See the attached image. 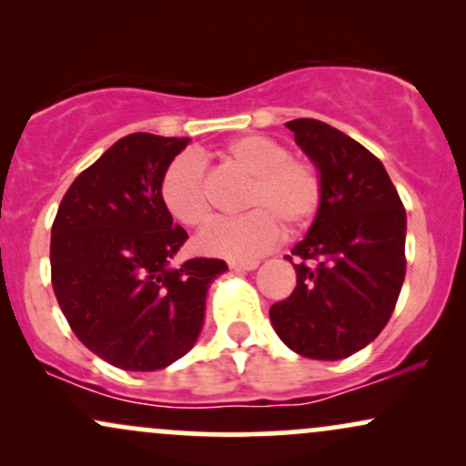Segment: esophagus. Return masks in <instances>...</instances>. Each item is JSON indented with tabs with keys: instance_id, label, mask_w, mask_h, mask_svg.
<instances>
[{
	"instance_id": "esophagus-1",
	"label": "esophagus",
	"mask_w": 466,
	"mask_h": 466,
	"mask_svg": "<svg viewBox=\"0 0 466 466\" xmlns=\"http://www.w3.org/2000/svg\"><path fill=\"white\" fill-rule=\"evenodd\" d=\"M258 267V260H232L229 269L234 271H254Z\"/></svg>"
}]
</instances>
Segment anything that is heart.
<instances>
[{
	"label": "heart",
	"instance_id": "obj_1",
	"mask_svg": "<svg viewBox=\"0 0 466 466\" xmlns=\"http://www.w3.org/2000/svg\"><path fill=\"white\" fill-rule=\"evenodd\" d=\"M226 159L249 177L243 192L248 215L221 218L206 228L197 248L210 256L249 260L269 251L280 238V226L298 232L311 223L322 203V179L311 162L291 157L289 148L267 136H240L226 148ZM166 210L188 228L210 221L212 203L208 192L206 166L197 155L181 153L162 175Z\"/></svg>",
	"mask_w": 466,
	"mask_h": 466
}]
</instances>
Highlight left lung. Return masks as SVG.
Masks as SVG:
<instances>
[{"label": "left lung", "instance_id": "obj_1", "mask_svg": "<svg viewBox=\"0 0 466 466\" xmlns=\"http://www.w3.org/2000/svg\"><path fill=\"white\" fill-rule=\"evenodd\" d=\"M322 179V203L289 263L296 289L269 309L282 341L309 360L355 355L383 330L405 278V208L386 168L313 117L287 122Z\"/></svg>", "mask_w": 466, "mask_h": 466}]
</instances>
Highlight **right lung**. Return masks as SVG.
<instances>
[{
	"label": "right lung",
	"instance_id": "1",
	"mask_svg": "<svg viewBox=\"0 0 466 466\" xmlns=\"http://www.w3.org/2000/svg\"><path fill=\"white\" fill-rule=\"evenodd\" d=\"M188 137L131 133L69 186L52 223V289L69 329L111 366L151 372L201 333L208 287L228 265L170 267L188 234L162 201L166 166Z\"/></svg>",
	"mask_w": 466,
	"mask_h": 466
}]
</instances>
